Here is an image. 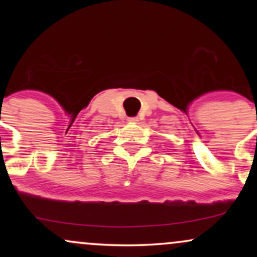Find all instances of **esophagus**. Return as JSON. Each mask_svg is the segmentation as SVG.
Instances as JSON below:
<instances>
[{"instance_id":"obj_1","label":"esophagus","mask_w":257,"mask_h":257,"mask_svg":"<svg viewBox=\"0 0 257 257\" xmlns=\"http://www.w3.org/2000/svg\"><path fill=\"white\" fill-rule=\"evenodd\" d=\"M128 120H129V122H131V123H138L140 119H139L138 117H129Z\"/></svg>"}]
</instances>
